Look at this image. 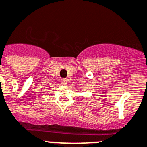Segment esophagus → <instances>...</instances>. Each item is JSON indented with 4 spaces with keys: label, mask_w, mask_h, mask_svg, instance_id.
<instances>
[{
    "label": "esophagus",
    "mask_w": 147,
    "mask_h": 147,
    "mask_svg": "<svg viewBox=\"0 0 147 147\" xmlns=\"http://www.w3.org/2000/svg\"><path fill=\"white\" fill-rule=\"evenodd\" d=\"M61 84H62V85L65 86V85H67V79H61Z\"/></svg>",
    "instance_id": "34e87169"
}]
</instances>
